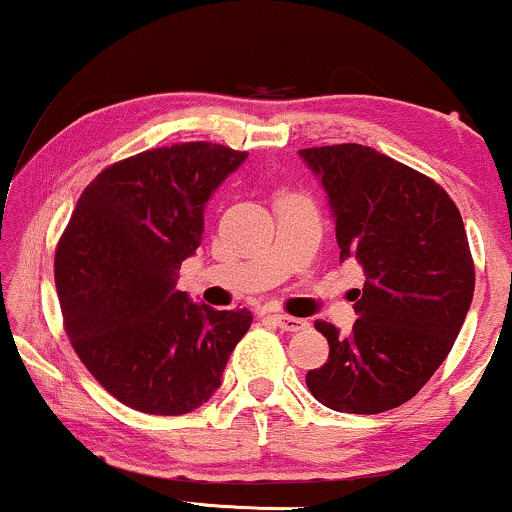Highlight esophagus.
I'll return each instance as SVG.
<instances>
[{
    "label": "esophagus",
    "instance_id": "obj_1",
    "mask_svg": "<svg viewBox=\"0 0 512 512\" xmlns=\"http://www.w3.org/2000/svg\"><path fill=\"white\" fill-rule=\"evenodd\" d=\"M272 320H274V325L284 332H301L308 327V320H301V317H291L284 313H274Z\"/></svg>",
    "mask_w": 512,
    "mask_h": 512
}]
</instances>
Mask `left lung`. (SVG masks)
<instances>
[{
    "label": "left lung",
    "instance_id": "8db88e82",
    "mask_svg": "<svg viewBox=\"0 0 512 512\" xmlns=\"http://www.w3.org/2000/svg\"><path fill=\"white\" fill-rule=\"evenodd\" d=\"M330 199L339 260L363 267L349 337L315 322L330 344L305 385L346 414L409 402L450 354L474 296L460 209L436 180L361 144L298 151Z\"/></svg>",
    "mask_w": 512,
    "mask_h": 512
}]
</instances>
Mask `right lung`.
Wrapping results in <instances>:
<instances>
[{
  "label": "right lung",
  "instance_id": "right-lung-1",
  "mask_svg": "<svg viewBox=\"0 0 512 512\" xmlns=\"http://www.w3.org/2000/svg\"><path fill=\"white\" fill-rule=\"evenodd\" d=\"M248 158L209 142L149 149L81 192L55 255L64 330L88 373L127 407L180 416L219 390L250 310H214L178 291L204 207Z\"/></svg>",
  "mask_w": 512,
  "mask_h": 512
}]
</instances>
